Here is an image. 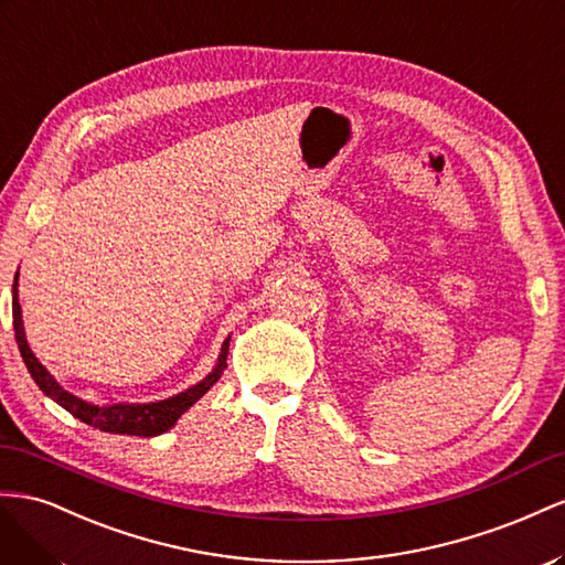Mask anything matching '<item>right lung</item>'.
Returning <instances> with one entry per match:
<instances>
[{"label": "right lung", "mask_w": 565, "mask_h": 565, "mask_svg": "<svg viewBox=\"0 0 565 565\" xmlns=\"http://www.w3.org/2000/svg\"><path fill=\"white\" fill-rule=\"evenodd\" d=\"M11 296H13L11 310H13L15 343H19L21 358L28 366L32 381H35L38 388L46 397H52L56 405H61L63 409L71 412L83 424H87L92 428H99L104 433L153 438V435L170 430L177 424V418H180L191 405H196V402L220 381L224 369H227V354H230L232 335L224 338L213 372L207 374L205 379H201L196 385H191V388L182 391V393H177V395L166 397V399H158V402H116V405H92V402L77 397V395H73V393L63 388V385L50 372H46V366L35 358V352L30 350L28 338H25V327H23L21 302H19V271H15V277H13Z\"/></svg>", "instance_id": "1"}]
</instances>
